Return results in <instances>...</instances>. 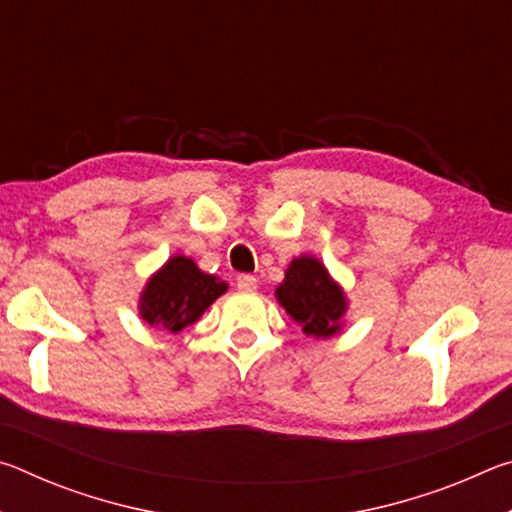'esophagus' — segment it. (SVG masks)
<instances>
[{
	"mask_svg": "<svg viewBox=\"0 0 512 512\" xmlns=\"http://www.w3.org/2000/svg\"><path fill=\"white\" fill-rule=\"evenodd\" d=\"M237 287L241 291H255L257 289V277L250 275V273H244L237 277Z\"/></svg>",
	"mask_w": 512,
	"mask_h": 512,
	"instance_id": "34e87169",
	"label": "esophagus"
}]
</instances>
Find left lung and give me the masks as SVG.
Listing matches in <instances>:
<instances>
[{
    "mask_svg": "<svg viewBox=\"0 0 512 512\" xmlns=\"http://www.w3.org/2000/svg\"><path fill=\"white\" fill-rule=\"evenodd\" d=\"M284 311L302 325V332L329 339L341 329L348 298L316 257L302 255L289 264L284 282L275 289Z\"/></svg>",
    "mask_w": 512,
    "mask_h": 512,
    "instance_id": "left-lung-1",
    "label": "left lung"
}]
</instances>
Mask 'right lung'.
Here are the masks:
<instances>
[{
  "label": "right lung",
  "mask_w": 512,
  "mask_h": 512,
  "mask_svg": "<svg viewBox=\"0 0 512 512\" xmlns=\"http://www.w3.org/2000/svg\"><path fill=\"white\" fill-rule=\"evenodd\" d=\"M228 291L216 275L203 273L192 257L173 255L158 273H153L140 296V316L149 325L167 332L194 325L212 302Z\"/></svg>",
  "instance_id": "obj_1"
}]
</instances>
